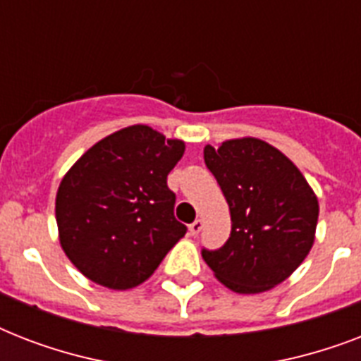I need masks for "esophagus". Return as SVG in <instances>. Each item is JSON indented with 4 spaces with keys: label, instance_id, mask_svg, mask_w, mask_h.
I'll use <instances>...</instances> for the list:
<instances>
[{
    "label": "esophagus",
    "instance_id": "34e87169",
    "mask_svg": "<svg viewBox=\"0 0 361 361\" xmlns=\"http://www.w3.org/2000/svg\"><path fill=\"white\" fill-rule=\"evenodd\" d=\"M202 226H204L202 219H197L195 223L189 225V234H191V236H198V232L202 231Z\"/></svg>",
    "mask_w": 361,
    "mask_h": 361
}]
</instances>
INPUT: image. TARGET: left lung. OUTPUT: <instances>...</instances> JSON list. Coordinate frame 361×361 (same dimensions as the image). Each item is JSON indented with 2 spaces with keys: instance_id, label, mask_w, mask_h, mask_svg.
<instances>
[{
  "instance_id": "obj_1",
  "label": "left lung",
  "mask_w": 361,
  "mask_h": 361,
  "mask_svg": "<svg viewBox=\"0 0 361 361\" xmlns=\"http://www.w3.org/2000/svg\"><path fill=\"white\" fill-rule=\"evenodd\" d=\"M204 161L231 208L232 231L202 258L215 277L238 294L269 290L311 251L319 200L290 159L258 138L204 147Z\"/></svg>"
}]
</instances>
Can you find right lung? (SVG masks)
I'll list each match as a JSON object with an SVG mask.
<instances>
[{"label":"right lung","instance_id":"add662e5","mask_svg":"<svg viewBox=\"0 0 361 361\" xmlns=\"http://www.w3.org/2000/svg\"><path fill=\"white\" fill-rule=\"evenodd\" d=\"M183 152L181 140L130 125L99 140L63 176L56 197L59 243L87 279L133 288L185 236L166 185Z\"/></svg>","mask_w":361,"mask_h":361}]
</instances>
